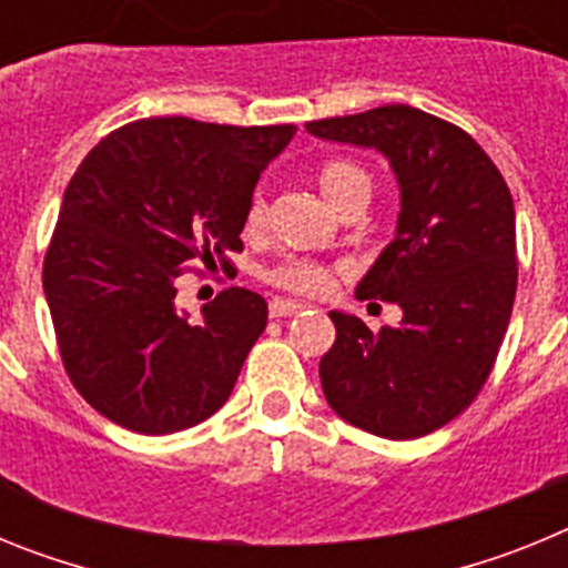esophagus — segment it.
Returning a JSON list of instances; mask_svg holds the SVG:
<instances>
[{
  "label": "esophagus",
  "mask_w": 568,
  "mask_h": 568,
  "mask_svg": "<svg viewBox=\"0 0 568 568\" xmlns=\"http://www.w3.org/2000/svg\"><path fill=\"white\" fill-rule=\"evenodd\" d=\"M304 310V304H298V301H290V298H273L270 301V315L273 318H287V315H295Z\"/></svg>",
  "instance_id": "34e87169"
}]
</instances>
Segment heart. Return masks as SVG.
<instances>
[{"label":"heart","mask_w":568,"mask_h":568,"mask_svg":"<svg viewBox=\"0 0 568 568\" xmlns=\"http://www.w3.org/2000/svg\"><path fill=\"white\" fill-rule=\"evenodd\" d=\"M318 187L335 210H344L346 204L369 199L373 193V175L349 159H333L318 170ZM267 224V199L264 193H253L244 210V233L255 235ZM261 278L278 290H287L295 295H315L329 284V270L321 261L307 258V255H281L275 264H270Z\"/></svg>","instance_id":"heart-1"}]
</instances>
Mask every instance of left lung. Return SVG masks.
I'll return each instance as SVG.
<instances>
[{"label": "left lung", "mask_w": 568, "mask_h": 568, "mask_svg": "<svg viewBox=\"0 0 568 568\" xmlns=\"http://www.w3.org/2000/svg\"><path fill=\"white\" fill-rule=\"evenodd\" d=\"M307 130L381 150L400 184L398 235L355 295L395 301L404 321L373 333L329 313L335 344L318 366L327 404L381 438L435 433L478 398L509 327L518 290L509 187L466 130L409 104Z\"/></svg>", "instance_id": "obj_1"}]
</instances>
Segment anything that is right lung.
I'll list each match as a JSON object with an SVG mask.
<instances>
[{
    "instance_id": "add662e5",
    "label": "right lung",
    "mask_w": 568,
    "mask_h": 568,
    "mask_svg": "<svg viewBox=\"0 0 568 568\" xmlns=\"http://www.w3.org/2000/svg\"><path fill=\"white\" fill-rule=\"evenodd\" d=\"M295 124L235 128L153 115L113 130L64 190L42 284L64 373L130 433L170 435L219 413L267 327V301L230 287L202 318L175 310L190 261L241 253L258 175Z\"/></svg>"
}]
</instances>
